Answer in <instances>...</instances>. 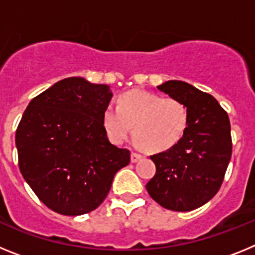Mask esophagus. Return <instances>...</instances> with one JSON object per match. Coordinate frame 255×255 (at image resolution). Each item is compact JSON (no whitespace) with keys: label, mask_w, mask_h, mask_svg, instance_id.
Wrapping results in <instances>:
<instances>
[{"label":"esophagus","mask_w":255,"mask_h":255,"mask_svg":"<svg viewBox=\"0 0 255 255\" xmlns=\"http://www.w3.org/2000/svg\"><path fill=\"white\" fill-rule=\"evenodd\" d=\"M141 158H143V155L139 154V153H136V152H132L131 153V162H132V163L140 161Z\"/></svg>","instance_id":"obj_1"}]
</instances>
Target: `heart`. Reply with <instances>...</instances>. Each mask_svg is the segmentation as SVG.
Masks as SVG:
<instances>
[{
    "label": "heart",
    "instance_id": "heart-1",
    "mask_svg": "<svg viewBox=\"0 0 255 255\" xmlns=\"http://www.w3.org/2000/svg\"><path fill=\"white\" fill-rule=\"evenodd\" d=\"M103 126L108 138L120 144L134 136L148 152L158 153L173 147L185 132L189 111L181 101L150 92L134 89L119 98L103 111Z\"/></svg>",
    "mask_w": 255,
    "mask_h": 255
}]
</instances>
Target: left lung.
Instances as JSON below:
<instances>
[{
	"label": "left lung",
	"mask_w": 255,
	"mask_h": 255,
	"mask_svg": "<svg viewBox=\"0 0 255 255\" xmlns=\"http://www.w3.org/2000/svg\"><path fill=\"white\" fill-rule=\"evenodd\" d=\"M158 89L188 107L189 121L173 147L150 155L155 175L145 188L163 208L193 211L215 197L225 179L233 153L229 115L211 94L188 83L170 80Z\"/></svg>",
	"instance_id": "obj_1"
}]
</instances>
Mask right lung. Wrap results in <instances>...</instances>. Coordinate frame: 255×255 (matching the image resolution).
<instances>
[{"label": "right lung", "instance_id": "obj_1", "mask_svg": "<svg viewBox=\"0 0 255 255\" xmlns=\"http://www.w3.org/2000/svg\"><path fill=\"white\" fill-rule=\"evenodd\" d=\"M106 84L67 78L30 101L16 129L19 168L46 207L64 216L102 204L115 173L130 163V150L110 143L103 111Z\"/></svg>", "mask_w": 255, "mask_h": 255}]
</instances>
